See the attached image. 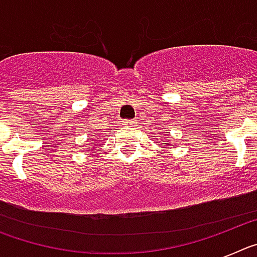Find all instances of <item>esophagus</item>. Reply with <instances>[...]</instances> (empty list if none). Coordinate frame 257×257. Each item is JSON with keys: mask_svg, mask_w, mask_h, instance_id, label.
Wrapping results in <instances>:
<instances>
[{"mask_svg": "<svg viewBox=\"0 0 257 257\" xmlns=\"http://www.w3.org/2000/svg\"><path fill=\"white\" fill-rule=\"evenodd\" d=\"M123 124L127 127H134L135 126V121H124Z\"/></svg>", "mask_w": 257, "mask_h": 257, "instance_id": "esophagus-1", "label": "esophagus"}]
</instances>
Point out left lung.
<instances>
[{"label": "left lung", "mask_w": 257, "mask_h": 257, "mask_svg": "<svg viewBox=\"0 0 257 257\" xmlns=\"http://www.w3.org/2000/svg\"><path fill=\"white\" fill-rule=\"evenodd\" d=\"M163 144H165L166 147H167V148H170V145H171V144H170V143H163Z\"/></svg>", "instance_id": "left-lung-1"}]
</instances>
